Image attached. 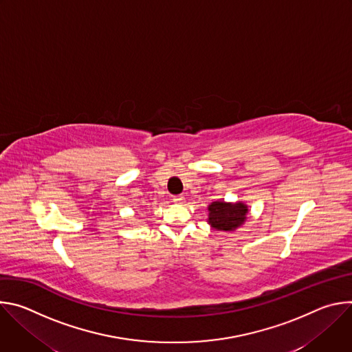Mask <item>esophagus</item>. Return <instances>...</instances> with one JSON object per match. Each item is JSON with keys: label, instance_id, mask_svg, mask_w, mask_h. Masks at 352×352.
I'll use <instances>...</instances> for the list:
<instances>
[{"label": "esophagus", "instance_id": "obj_1", "mask_svg": "<svg viewBox=\"0 0 352 352\" xmlns=\"http://www.w3.org/2000/svg\"><path fill=\"white\" fill-rule=\"evenodd\" d=\"M173 202H175V204H184V202H185V197H184V195L173 196Z\"/></svg>", "mask_w": 352, "mask_h": 352}]
</instances>
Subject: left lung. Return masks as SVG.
<instances>
[{
	"instance_id": "1",
	"label": "left lung",
	"mask_w": 352,
	"mask_h": 352,
	"mask_svg": "<svg viewBox=\"0 0 352 352\" xmlns=\"http://www.w3.org/2000/svg\"><path fill=\"white\" fill-rule=\"evenodd\" d=\"M246 213L248 208L243 204L213 202L209 205V223L216 230L231 231L245 221Z\"/></svg>"
}]
</instances>
